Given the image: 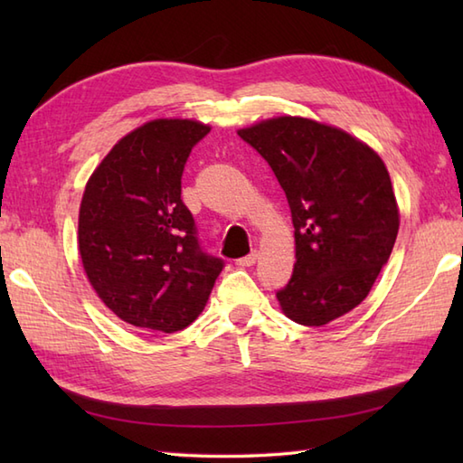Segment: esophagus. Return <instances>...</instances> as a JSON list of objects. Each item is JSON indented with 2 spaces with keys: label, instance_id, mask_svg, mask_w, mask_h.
<instances>
[{
  "label": "esophagus",
  "instance_id": "1",
  "mask_svg": "<svg viewBox=\"0 0 463 463\" xmlns=\"http://www.w3.org/2000/svg\"><path fill=\"white\" fill-rule=\"evenodd\" d=\"M257 259H259V254H257V252H250V254H247V257L239 259L237 264H239L241 269H249V267H252L254 262H257Z\"/></svg>",
  "mask_w": 463,
  "mask_h": 463
}]
</instances>
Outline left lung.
<instances>
[{
  "instance_id": "1",
  "label": "left lung",
  "mask_w": 463,
  "mask_h": 463,
  "mask_svg": "<svg viewBox=\"0 0 463 463\" xmlns=\"http://www.w3.org/2000/svg\"><path fill=\"white\" fill-rule=\"evenodd\" d=\"M277 175L290 206L297 262L277 292L280 310L324 326L368 297L388 262L400 209L370 145L307 117H270L237 131Z\"/></svg>"
}]
</instances>
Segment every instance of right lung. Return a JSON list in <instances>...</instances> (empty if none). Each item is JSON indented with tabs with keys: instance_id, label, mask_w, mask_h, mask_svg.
I'll use <instances>...</instances> for the list:
<instances>
[{
	"instance_id": "right-lung-1",
	"label": "right lung",
	"mask_w": 463,
	"mask_h": 463,
	"mask_svg": "<svg viewBox=\"0 0 463 463\" xmlns=\"http://www.w3.org/2000/svg\"><path fill=\"white\" fill-rule=\"evenodd\" d=\"M194 119L146 121L121 137L85 184L77 247L97 297L123 322L176 332L204 310L222 260L206 257L181 201Z\"/></svg>"
}]
</instances>
